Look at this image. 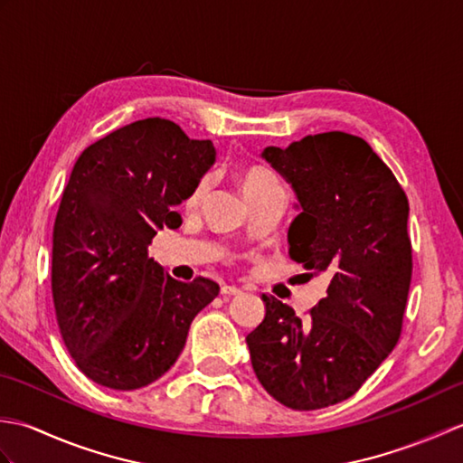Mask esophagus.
Returning a JSON list of instances; mask_svg holds the SVG:
<instances>
[{
	"instance_id": "esophagus-1",
	"label": "esophagus",
	"mask_w": 463,
	"mask_h": 463,
	"mask_svg": "<svg viewBox=\"0 0 463 463\" xmlns=\"http://www.w3.org/2000/svg\"><path fill=\"white\" fill-rule=\"evenodd\" d=\"M221 294L222 297H237V294H241V288L234 287V284H224L221 288Z\"/></svg>"
}]
</instances>
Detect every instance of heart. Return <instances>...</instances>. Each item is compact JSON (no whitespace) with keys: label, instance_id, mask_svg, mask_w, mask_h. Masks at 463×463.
I'll return each mask as SVG.
<instances>
[{"label":"heart","instance_id":"b5f03b06","mask_svg":"<svg viewBox=\"0 0 463 463\" xmlns=\"http://www.w3.org/2000/svg\"><path fill=\"white\" fill-rule=\"evenodd\" d=\"M239 183H241V189H242L244 196H247L249 201L252 199V196L272 189V186H280L277 176H274L269 169H264V166H259V165H252V166H247V169H242L239 175ZM206 191H209V179H203L189 194V199H186V206H189V209H194V206L204 199Z\"/></svg>","mask_w":463,"mask_h":463}]
</instances>
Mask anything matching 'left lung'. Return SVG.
Masks as SVG:
<instances>
[{"label": "left lung", "instance_id": "left-lung-1", "mask_svg": "<svg viewBox=\"0 0 463 463\" xmlns=\"http://www.w3.org/2000/svg\"><path fill=\"white\" fill-rule=\"evenodd\" d=\"M262 159L298 199L290 259L308 277L324 274L328 288L307 320L262 294L250 362L280 404L320 410L356 394L400 340L411 280L408 196L356 135H308L287 149L267 146Z\"/></svg>", "mask_w": 463, "mask_h": 463}]
</instances>
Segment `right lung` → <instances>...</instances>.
<instances>
[{"mask_svg":"<svg viewBox=\"0 0 463 463\" xmlns=\"http://www.w3.org/2000/svg\"><path fill=\"white\" fill-rule=\"evenodd\" d=\"M214 156L211 141L151 117L90 145L73 166L53 224L52 292L69 354L105 388L159 380L221 290L203 277L175 280L149 259L156 231L181 226L175 206Z\"/></svg>","mask_w":463,"mask_h":463,"instance_id":"add662e5","label":"right lung"}]
</instances>
